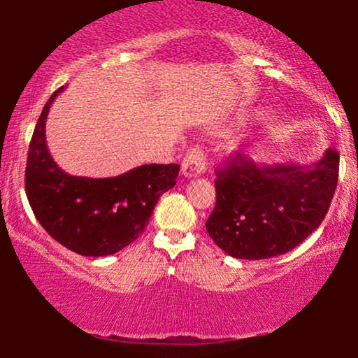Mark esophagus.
<instances>
[{
	"label": "esophagus",
	"instance_id": "esophagus-1",
	"mask_svg": "<svg viewBox=\"0 0 358 358\" xmlns=\"http://www.w3.org/2000/svg\"><path fill=\"white\" fill-rule=\"evenodd\" d=\"M206 169V153L201 147L194 145L189 148L182 162V173L185 176H198Z\"/></svg>",
	"mask_w": 358,
	"mask_h": 358
}]
</instances>
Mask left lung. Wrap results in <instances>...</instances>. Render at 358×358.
I'll use <instances>...</instances> for the list:
<instances>
[{
  "instance_id": "left-lung-1",
  "label": "left lung",
  "mask_w": 358,
  "mask_h": 358,
  "mask_svg": "<svg viewBox=\"0 0 358 358\" xmlns=\"http://www.w3.org/2000/svg\"><path fill=\"white\" fill-rule=\"evenodd\" d=\"M338 153L310 165L257 166L236 153L216 171V206L206 231L238 259H268L294 250L319 228L338 180Z\"/></svg>"
}]
</instances>
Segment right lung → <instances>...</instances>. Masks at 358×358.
Here are the masks:
<instances>
[{
  "instance_id": "1",
  "label": "right lung",
  "mask_w": 358,
  "mask_h": 358,
  "mask_svg": "<svg viewBox=\"0 0 358 358\" xmlns=\"http://www.w3.org/2000/svg\"><path fill=\"white\" fill-rule=\"evenodd\" d=\"M49 97L36 124L26 162V194L39 224L80 256H108L143 233L158 198L175 187L180 166L142 165L112 178L72 176L52 160L46 145Z\"/></svg>"
}]
</instances>
